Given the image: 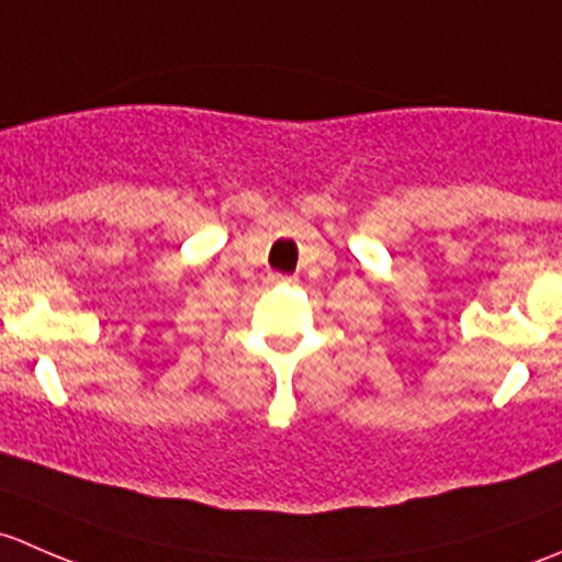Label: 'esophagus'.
I'll list each match as a JSON object with an SVG mask.
<instances>
[{"label": "esophagus", "instance_id": "34e87169", "mask_svg": "<svg viewBox=\"0 0 562 562\" xmlns=\"http://www.w3.org/2000/svg\"><path fill=\"white\" fill-rule=\"evenodd\" d=\"M269 285H296V277H285V274H269L266 277Z\"/></svg>", "mask_w": 562, "mask_h": 562}]
</instances>
